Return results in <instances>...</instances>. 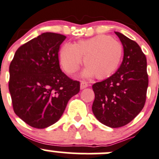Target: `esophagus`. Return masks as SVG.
I'll return each instance as SVG.
<instances>
[{"label": "esophagus", "instance_id": "1", "mask_svg": "<svg viewBox=\"0 0 159 159\" xmlns=\"http://www.w3.org/2000/svg\"><path fill=\"white\" fill-rule=\"evenodd\" d=\"M88 86H89V85H88V83H86V82L82 81L81 83H80V89H85V88L87 87Z\"/></svg>", "mask_w": 159, "mask_h": 159}]
</instances>
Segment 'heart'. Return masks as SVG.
I'll return each instance as SVG.
<instances>
[{"label":"heart","instance_id":"1","mask_svg":"<svg viewBox=\"0 0 159 159\" xmlns=\"http://www.w3.org/2000/svg\"><path fill=\"white\" fill-rule=\"evenodd\" d=\"M83 57L86 68L82 76L99 80L112 76L120 66L123 56L121 43L111 36L99 34L76 44H64L59 52L61 66L67 74H73L79 69Z\"/></svg>","mask_w":159,"mask_h":159}]
</instances>
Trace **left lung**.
Segmentation results:
<instances>
[{"instance_id":"obj_1","label":"left lung","mask_w":159,"mask_h":159,"mask_svg":"<svg viewBox=\"0 0 159 159\" xmlns=\"http://www.w3.org/2000/svg\"><path fill=\"white\" fill-rule=\"evenodd\" d=\"M124 48L122 63L114 74L93 85L95 99L92 111L106 126L123 127L144 106L148 86L147 60L137 42L115 31Z\"/></svg>"}]
</instances>
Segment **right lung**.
Instances as JSON below:
<instances>
[{"label":"right lung","instance_id":"right-lung-1","mask_svg":"<svg viewBox=\"0 0 159 159\" xmlns=\"http://www.w3.org/2000/svg\"><path fill=\"white\" fill-rule=\"evenodd\" d=\"M66 36L45 32L21 45L9 67L14 111L31 127L45 128L60 119L80 83L59 67V46Z\"/></svg>","mask_w":159,"mask_h":159}]
</instances>
